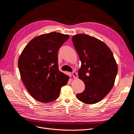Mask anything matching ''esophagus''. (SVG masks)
Wrapping results in <instances>:
<instances>
[{"mask_svg":"<svg viewBox=\"0 0 134 134\" xmlns=\"http://www.w3.org/2000/svg\"><path fill=\"white\" fill-rule=\"evenodd\" d=\"M72 75H73V77L75 79H76L78 78V76H77V73H76L75 71H73L72 72Z\"/></svg>","mask_w":134,"mask_h":134,"instance_id":"34e87169","label":"esophagus"}]
</instances>
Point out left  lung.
<instances>
[{"label":"left lung","mask_w":134,"mask_h":134,"mask_svg":"<svg viewBox=\"0 0 134 134\" xmlns=\"http://www.w3.org/2000/svg\"><path fill=\"white\" fill-rule=\"evenodd\" d=\"M72 41L82 63L79 79L85 85L76 97L85 104L98 103L113 86L118 72L116 60L107 45L94 37L79 34L72 36Z\"/></svg>","instance_id":"8db88e82"}]
</instances>
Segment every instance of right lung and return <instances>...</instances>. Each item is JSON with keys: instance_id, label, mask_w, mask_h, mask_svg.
I'll use <instances>...</instances> for the list:
<instances>
[{"instance_id": "obj_1", "label": "right lung", "mask_w": 134, "mask_h": 134, "mask_svg": "<svg viewBox=\"0 0 134 134\" xmlns=\"http://www.w3.org/2000/svg\"><path fill=\"white\" fill-rule=\"evenodd\" d=\"M69 37L55 32L36 36L22 52L18 66L29 93L36 100L51 102L59 96L69 77L58 69V51Z\"/></svg>"}]
</instances>
